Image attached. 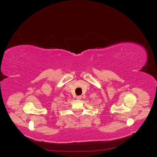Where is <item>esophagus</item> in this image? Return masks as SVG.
I'll return each mask as SVG.
<instances>
[{
    "label": "esophagus",
    "instance_id": "1",
    "mask_svg": "<svg viewBox=\"0 0 157 157\" xmlns=\"http://www.w3.org/2000/svg\"><path fill=\"white\" fill-rule=\"evenodd\" d=\"M77 99H78V100H80V99H81V96H77Z\"/></svg>",
    "mask_w": 157,
    "mask_h": 157
}]
</instances>
